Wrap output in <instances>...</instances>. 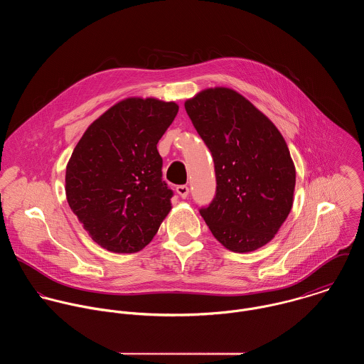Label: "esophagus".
Listing matches in <instances>:
<instances>
[{"instance_id":"1","label":"esophagus","mask_w":364,"mask_h":364,"mask_svg":"<svg viewBox=\"0 0 364 364\" xmlns=\"http://www.w3.org/2000/svg\"><path fill=\"white\" fill-rule=\"evenodd\" d=\"M176 193L182 198V199H186L188 195H189V188L186 185H179L176 186Z\"/></svg>"}]
</instances>
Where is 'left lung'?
<instances>
[{
    "label": "left lung",
    "instance_id": "left-lung-1",
    "mask_svg": "<svg viewBox=\"0 0 364 364\" xmlns=\"http://www.w3.org/2000/svg\"><path fill=\"white\" fill-rule=\"evenodd\" d=\"M208 146L215 195L202 217L227 250L255 251L267 244L293 206L296 169L276 126L228 88L206 90L185 102Z\"/></svg>",
    "mask_w": 364,
    "mask_h": 364
}]
</instances>
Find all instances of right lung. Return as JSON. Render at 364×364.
Wrapping results in <instances>:
<instances>
[{
  "instance_id": "1",
  "label": "right lung",
  "mask_w": 364,
  "mask_h": 364,
  "mask_svg": "<svg viewBox=\"0 0 364 364\" xmlns=\"http://www.w3.org/2000/svg\"><path fill=\"white\" fill-rule=\"evenodd\" d=\"M179 106L129 98L97 119L75 146L65 171L73 213L105 250H143L171 210L156 144Z\"/></svg>"
}]
</instances>
